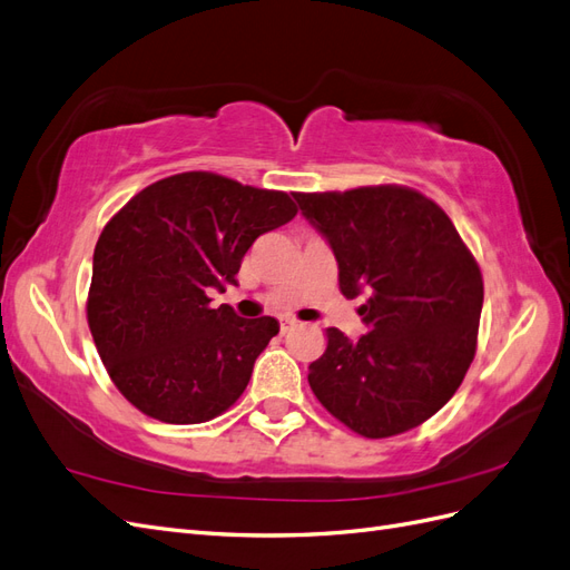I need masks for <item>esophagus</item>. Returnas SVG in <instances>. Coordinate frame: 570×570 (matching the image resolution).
<instances>
[{
  "mask_svg": "<svg viewBox=\"0 0 570 570\" xmlns=\"http://www.w3.org/2000/svg\"><path fill=\"white\" fill-rule=\"evenodd\" d=\"M297 325V321L295 318H281V333L285 335V333H289L292 331V327H295Z\"/></svg>",
  "mask_w": 570,
  "mask_h": 570,
  "instance_id": "1",
  "label": "esophagus"
}]
</instances>
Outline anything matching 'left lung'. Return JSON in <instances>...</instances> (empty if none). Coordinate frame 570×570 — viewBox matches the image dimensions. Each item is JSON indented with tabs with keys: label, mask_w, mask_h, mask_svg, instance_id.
<instances>
[{
	"label": "left lung",
	"mask_w": 570,
	"mask_h": 570,
	"mask_svg": "<svg viewBox=\"0 0 570 570\" xmlns=\"http://www.w3.org/2000/svg\"><path fill=\"white\" fill-rule=\"evenodd\" d=\"M295 199L335 254L342 295H366L358 316L368 333L350 340L327 327L308 385L364 438L421 425L452 400L475 356L482 275L473 254L416 189L377 185Z\"/></svg>",
	"instance_id": "1"
}]
</instances>
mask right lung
I'll return each instance as SVG.
<instances>
[{
	"mask_svg": "<svg viewBox=\"0 0 570 570\" xmlns=\"http://www.w3.org/2000/svg\"><path fill=\"white\" fill-rule=\"evenodd\" d=\"M295 216L285 193L189 170L145 187L107 223L92 256L88 323L132 406L187 425L239 400L281 323L212 308L209 292L237 285L254 239Z\"/></svg>",
	"mask_w": 570,
	"mask_h": 570,
	"instance_id": "add662e5",
	"label": "right lung"
}]
</instances>
